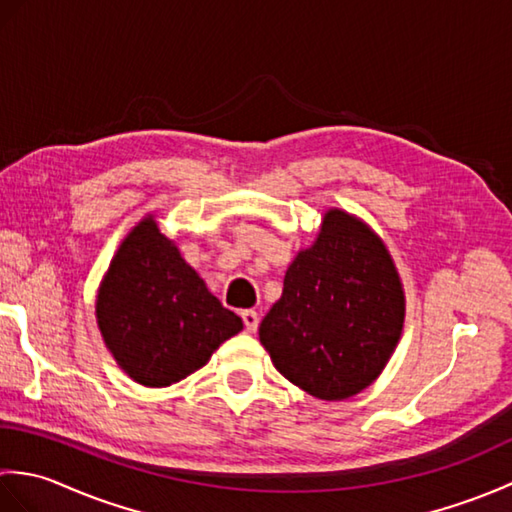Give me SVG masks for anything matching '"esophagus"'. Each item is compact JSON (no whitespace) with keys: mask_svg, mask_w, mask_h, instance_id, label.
I'll list each match as a JSON object with an SVG mask.
<instances>
[{"mask_svg":"<svg viewBox=\"0 0 512 512\" xmlns=\"http://www.w3.org/2000/svg\"><path fill=\"white\" fill-rule=\"evenodd\" d=\"M242 319H244V325H246V330L253 334L255 330H257V325H259V314L255 312V310H244L242 312Z\"/></svg>","mask_w":512,"mask_h":512,"instance_id":"34e87169","label":"esophagus"}]
</instances>
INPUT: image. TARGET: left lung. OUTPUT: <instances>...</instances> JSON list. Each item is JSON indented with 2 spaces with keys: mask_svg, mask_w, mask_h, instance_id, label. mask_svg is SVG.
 Masks as SVG:
<instances>
[{
  "mask_svg": "<svg viewBox=\"0 0 512 512\" xmlns=\"http://www.w3.org/2000/svg\"><path fill=\"white\" fill-rule=\"evenodd\" d=\"M405 314V288L383 239L354 213L328 209L317 239L288 266L259 341L292 385L345 400L383 372Z\"/></svg>",
  "mask_w": 512,
  "mask_h": 512,
  "instance_id": "1",
  "label": "left lung"
}]
</instances>
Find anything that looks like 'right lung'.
<instances>
[{"mask_svg":"<svg viewBox=\"0 0 512 512\" xmlns=\"http://www.w3.org/2000/svg\"><path fill=\"white\" fill-rule=\"evenodd\" d=\"M94 308L116 365L145 387L180 383L244 328L184 262L154 213L118 244Z\"/></svg>","mask_w":512,"mask_h":512,"instance_id":"right-lung-1","label":"right lung"}]
</instances>
